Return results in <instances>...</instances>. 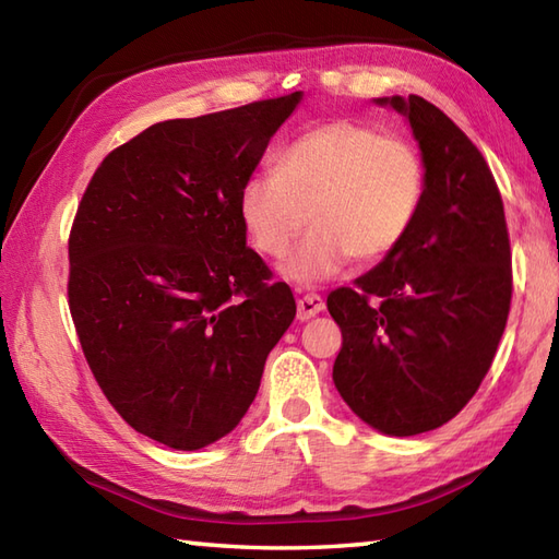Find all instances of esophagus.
<instances>
[{"mask_svg": "<svg viewBox=\"0 0 559 559\" xmlns=\"http://www.w3.org/2000/svg\"><path fill=\"white\" fill-rule=\"evenodd\" d=\"M322 310H324V300L314 293L305 295V298L298 300V319H300V322H307V319L317 317Z\"/></svg>", "mask_w": 559, "mask_h": 559, "instance_id": "obj_1", "label": "esophagus"}]
</instances>
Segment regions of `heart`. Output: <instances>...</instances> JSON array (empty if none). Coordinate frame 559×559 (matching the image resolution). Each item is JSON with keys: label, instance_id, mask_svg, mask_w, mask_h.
I'll return each mask as SVG.
<instances>
[{"label": "heart", "instance_id": "obj_1", "mask_svg": "<svg viewBox=\"0 0 559 559\" xmlns=\"http://www.w3.org/2000/svg\"><path fill=\"white\" fill-rule=\"evenodd\" d=\"M425 194V163L408 139L355 120H331L295 136L276 168L249 175L237 213L249 245L283 257L307 223L283 273L312 286L353 257L382 259L401 245Z\"/></svg>", "mask_w": 559, "mask_h": 559}]
</instances>
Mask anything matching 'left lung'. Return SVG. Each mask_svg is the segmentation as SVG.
Wrapping results in <instances>:
<instances>
[{
    "mask_svg": "<svg viewBox=\"0 0 559 559\" xmlns=\"http://www.w3.org/2000/svg\"><path fill=\"white\" fill-rule=\"evenodd\" d=\"M374 103L408 120L425 194L401 245L329 295L343 334L334 384L374 430L411 437L454 418L488 374L512 302V252L500 189L473 141L420 96Z\"/></svg>",
    "mask_w": 559,
    "mask_h": 559,
    "instance_id": "left-lung-1",
    "label": "left lung"
}]
</instances>
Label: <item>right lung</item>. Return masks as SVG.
<instances>
[{"label":"right lung","instance_id":"right-lung-1","mask_svg":"<svg viewBox=\"0 0 559 559\" xmlns=\"http://www.w3.org/2000/svg\"><path fill=\"white\" fill-rule=\"evenodd\" d=\"M302 100L165 120L108 153L69 235V310L112 408L156 442L194 451L235 430L295 319L237 197Z\"/></svg>","mask_w":559,"mask_h":559}]
</instances>
